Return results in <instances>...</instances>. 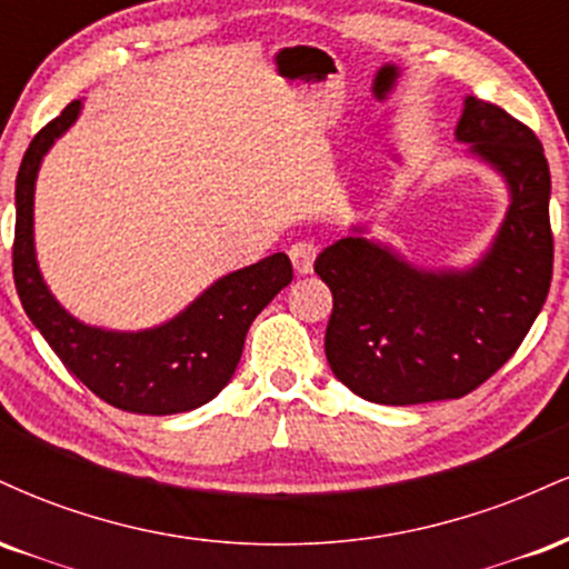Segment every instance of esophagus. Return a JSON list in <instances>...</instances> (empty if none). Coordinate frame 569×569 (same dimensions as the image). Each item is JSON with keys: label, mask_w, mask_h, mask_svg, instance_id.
<instances>
[{"label": "esophagus", "mask_w": 569, "mask_h": 569, "mask_svg": "<svg viewBox=\"0 0 569 569\" xmlns=\"http://www.w3.org/2000/svg\"><path fill=\"white\" fill-rule=\"evenodd\" d=\"M289 257L293 270H297L299 276H307V272H312V262H316L318 257V246L312 243V240H299V243H293L289 248Z\"/></svg>", "instance_id": "esophagus-1"}]
</instances>
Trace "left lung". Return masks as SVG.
Segmentation results:
<instances>
[{"instance_id": "8db88e82", "label": "left lung", "mask_w": 569, "mask_h": 569, "mask_svg": "<svg viewBox=\"0 0 569 569\" xmlns=\"http://www.w3.org/2000/svg\"><path fill=\"white\" fill-rule=\"evenodd\" d=\"M455 136L511 192L479 262L422 270L361 234L337 240L316 259L335 297L326 358L337 380L367 401L409 407L471 393L513 356L548 297L553 234L543 143L506 109L473 96Z\"/></svg>"}]
</instances>
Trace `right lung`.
I'll list each match as a JSON object with an SVG mask.
<instances>
[{"instance_id": "1", "label": "right lung", "mask_w": 569, "mask_h": 569, "mask_svg": "<svg viewBox=\"0 0 569 569\" xmlns=\"http://www.w3.org/2000/svg\"><path fill=\"white\" fill-rule=\"evenodd\" d=\"M82 101H71L26 149L16 179L12 278L26 316L63 367L112 407L133 415H179L219 396L243 356L253 318L291 283L286 253L219 278L168 323L109 331L69 316L44 286L34 253V184L42 158L74 126Z\"/></svg>"}]
</instances>
